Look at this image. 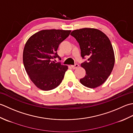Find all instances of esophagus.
<instances>
[{
	"label": "esophagus",
	"instance_id": "34e87169",
	"mask_svg": "<svg viewBox=\"0 0 133 133\" xmlns=\"http://www.w3.org/2000/svg\"><path fill=\"white\" fill-rule=\"evenodd\" d=\"M79 66V65H78V64H75V65H71V67L73 69H77V68Z\"/></svg>",
	"mask_w": 133,
	"mask_h": 133
}]
</instances>
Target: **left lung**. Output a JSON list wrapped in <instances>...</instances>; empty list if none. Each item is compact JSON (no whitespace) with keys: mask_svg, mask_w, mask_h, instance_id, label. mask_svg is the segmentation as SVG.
<instances>
[{"mask_svg":"<svg viewBox=\"0 0 133 133\" xmlns=\"http://www.w3.org/2000/svg\"><path fill=\"white\" fill-rule=\"evenodd\" d=\"M70 35L80 45L81 56L88 57L81 64L85 70L80 83L90 88L102 85L109 77L115 64V55L110 40L104 32L94 28L75 30Z\"/></svg>","mask_w":133,"mask_h":133,"instance_id":"obj_1","label":"left lung"}]
</instances>
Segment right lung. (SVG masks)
Masks as SVG:
<instances>
[{
  "mask_svg": "<svg viewBox=\"0 0 133 133\" xmlns=\"http://www.w3.org/2000/svg\"><path fill=\"white\" fill-rule=\"evenodd\" d=\"M71 30H42L29 38L23 52L27 74L37 88L43 91L56 88L63 81L68 66L53 61L59 58L57 50L59 44Z\"/></svg>",
  "mask_w": 133,
  "mask_h": 133,
  "instance_id": "obj_1",
  "label": "right lung"
}]
</instances>
